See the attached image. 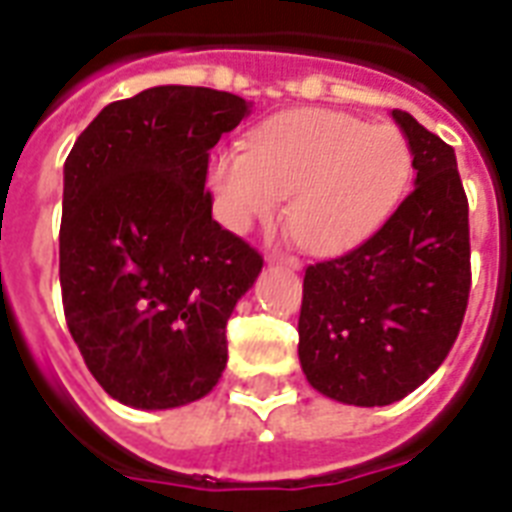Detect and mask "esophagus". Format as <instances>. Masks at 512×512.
<instances>
[{
    "label": "esophagus",
    "instance_id": "esophagus-1",
    "mask_svg": "<svg viewBox=\"0 0 512 512\" xmlns=\"http://www.w3.org/2000/svg\"><path fill=\"white\" fill-rule=\"evenodd\" d=\"M266 260L271 263V266H287V268H293V271L301 268V260H298L295 255H285V252H268Z\"/></svg>",
    "mask_w": 512,
    "mask_h": 512
}]
</instances>
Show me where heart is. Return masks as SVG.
Here are the masks:
<instances>
[{
	"label": "heart",
	"mask_w": 512,
	"mask_h": 512,
	"mask_svg": "<svg viewBox=\"0 0 512 512\" xmlns=\"http://www.w3.org/2000/svg\"><path fill=\"white\" fill-rule=\"evenodd\" d=\"M412 176V149L391 124L347 113H282L260 124L249 151H219L208 168L219 219L249 230L274 217L312 255H342L372 236L399 206Z\"/></svg>",
	"instance_id": "obj_1"
}]
</instances>
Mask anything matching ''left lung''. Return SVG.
<instances>
[{"label": "left lung", "instance_id": "left-lung-1", "mask_svg": "<svg viewBox=\"0 0 512 512\" xmlns=\"http://www.w3.org/2000/svg\"><path fill=\"white\" fill-rule=\"evenodd\" d=\"M415 189L352 252L306 268L298 358L314 391L355 407L404 399L437 372L467 312L469 203L448 143L393 111Z\"/></svg>", "mask_w": 512, "mask_h": 512}]
</instances>
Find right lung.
I'll use <instances>...</instances> for the list:
<instances>
[{
    "instance_id": "obj_1",
    "label": "right lung",
    "mask_w": 512,
    "mask_h": 512,
    "mask_svg": "<svg viewBox=\"0 0 512 512\" xmlns=\"http://www.w3.org/2000/svg\"><path fill=\"white\" fill-rule=\"evenodd\" d=\"M246 113L238 94L154 86L105 105L64 162V317L127 407L198 401L225 372V325L263 257L211 219L208 151Z\"/></svg>"
}]
</instances>
